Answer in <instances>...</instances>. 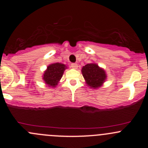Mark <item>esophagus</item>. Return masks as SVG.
<instances>
[{
	"label": "esophagus",
	"mask_w": 148,
	"mask_h": 148,
	"mask_svg": "<svg viewBox=\"0 0 148 148\" xmlns=\"http://www.w3.org/2000/svg\"><path fill=\"white\" fill-rule=\"evenodd\" d=\"M71 66L72 67L73 69H77V67H78V65H77V64H71Z\"/></svg>",
	"instance_id": "34e87169"
}]
</instances>
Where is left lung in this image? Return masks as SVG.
I'll list each match as a JSON object with an SVG mask.
<instances>
[{
    "label": "left lung",
    "mask_w": 148,
    "mask_h": 148,
    "mask_svg": "<svg viewBox=\"0 0 148 148\" xmlns=\"http://www.w3.org/2000/svg\"><path fill=\"white\" fill-rule=\"evenodd\" d=\"M82 73L86 84L91 89H99L107 79L105 70L95 62L84 66L82 68Z\"/></svg>",
    "instance_id": "1"
}]
</instances>
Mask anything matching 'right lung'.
<instances>
[{
    "label": "right lung",
    "instance_id": "1",
    "mask_svg": "<svg viewBox=\"0 0 148 148\" xmlns=\"http://www.w3.org/2000/svg\"><path fill=\"white\" fill-rule=\"evenodd\" d=\"M68 67L62 63H53L47 66L42 76L44 82L49 87L55 88Z\"/></svg>",
    "mask_w": 148,
    "mask_h": 148
}]
</instances>
